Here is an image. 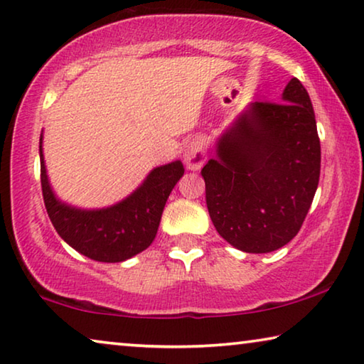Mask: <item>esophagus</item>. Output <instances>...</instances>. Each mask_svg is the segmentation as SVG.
Masks as SVG:
<instances>
[{
	"mask_svg": "<svg viewBox=\"0 0 364 364\" xmlns=\"http://www.w3.org/2000/svg\"><path fill=\"white\" fill-rule=\"evenodd\" d=\"M183 159H184V164H186L189 170H199L200 166L204 165V161L207 159L205 144L203 141L189 142L186 149H184Z\"/></svg>",
	"mask_w": 364,
	"mask_h": 364,
	"instance_id": "obj_1",
	"label": "esophagus"
}]
</instances>
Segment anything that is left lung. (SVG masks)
<instances>
[{"label": "left lung", "instance_id": "left-lung-1", "mask_svg": "<svg viewBox=\"0 0 364 364\" xmlns=\"http://www.w3.org/2000/svg\"><path fill=\"white\" fill-rule=\"evenodd\" d=\"M319 173L313 103L293 77L282 103H250L218 137L200 171L213 227L240 251L279 250L301 228Z\"/></svg>", "mask_w": 364, "mask_h": 364}]
</instances>
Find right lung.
Segmentation results:
<instances>
[{
	"label": "right lung",
	"mask_w": 364,
	"mask_h": 364,
	"mask_svg": "<svg viewBox=\"0 0 364 364\" xmlns=\"http://www.w3.org/2000/svg\"><path fill=\"white\" fill-rule=\"evenodd\" d=\"M40 134V180L43 203L58 235L82 256L99 262H123L147 250L157 235L161 212L184 175L181 160L149 173L136 191L103 209H80L63 203L48 181Z\"/></svg>",
	"instance_id": "1"
}]
</instances>
